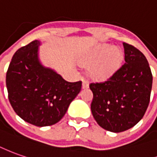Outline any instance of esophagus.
Returning a JSON list of instances; mask_svg holds the SVG:
<instances>
[{
    "mask_svg": "<svg viewBox=\"0 0 157 157\" xmlns=\"http://www.w3.org/2000/svg\"><path fill=\"white\" fill-rule=\"evenodd\" d=\"M89 87V84L87 82V81H83L82 82V88L83 89H85V88H88Z\"/></svg>",
    "mask_w": 157,
    "mask_h": 157,
    "instance_id": "esophagus-1",
    "label": "esophagus"
}]
</instances>
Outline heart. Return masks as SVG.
Here are the masks:
<instances>
[{
  "label": "heart",
  "instance_id": "b5f03b06",
  "mask_svg": "<svg viewBox=\"0 0 157 157\" xmlns=\"http://www.w3.org/2000/svg\"><path fill=\"white\" fill-rule=\"evenodd\" d=\"M124 57V52L120 48L103 44L80 57L79 63L83 66H90L88 75L91 78L95 81H105L119 70Z\"/></svg>",
  "mask_w": 157,
  "mask_h": 157
}]
</instances>
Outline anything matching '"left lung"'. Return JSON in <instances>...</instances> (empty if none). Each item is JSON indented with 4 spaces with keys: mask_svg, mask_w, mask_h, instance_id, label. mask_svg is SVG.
Segmentation results:
<instances>
[{
    "mask_svg": "<svg viewBox=\"0 0 157 157\" xmlns=\"http://www.w3.org/2000/svg\"><path fill=\"white\" fill-rule=\"evenodd\" d=\"M124 64L104 82L89 85L94 98L91 111L98 124L112 132L136 125L150 103L152 74L145 56L123 43Z\"/></svg>",
    "mask_w": 157,
    "mask_h": 157,
    "instance_id": "left-lung-1",
    "label": "left lung"
}]
</instances>
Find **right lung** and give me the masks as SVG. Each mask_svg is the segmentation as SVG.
<instances>
[{
  "label": "right lung",
  "mask_w": 157,
  "mask_h": 157,
  "mask_svg": "<svg viewBox=\"0 0 157 157\" xmlns=\"http://www.w3.org/2000/svg\"><path fill=\"white\" fill-rule=\"evenodd\" d=\"M34 40L20 48L12 58L6 76L8 99L17 115L36 126L60 121L82 89V82H69L41 63Z\"/></svg>",
  "instance_id": "right-lung-1"
}]
</instances>
